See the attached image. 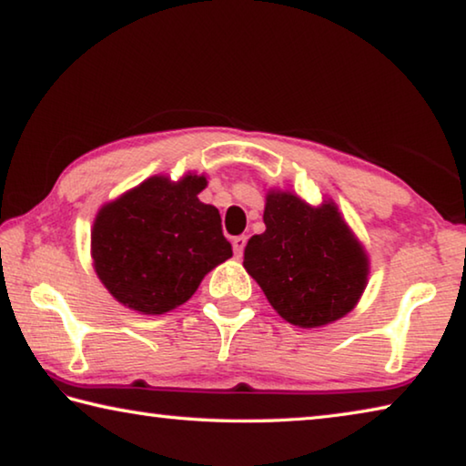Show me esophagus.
I'll use <instances>...</instances> for the list:
<instances>
[{"mask_svg":"<svg viewBox=\"0 0 466 466\" xmlns=\"http://www.w3.org/2000/svg\"><path fill=\"white\" fill-rule=\"evenodd\" d=\"M232 247H234V255L242 257V250H244V247H247V236H234Z\"/></svg>","mask_w":466,"mask_h":466,"instance_id":"obj_1","label":"esophagus"}]
</instances>
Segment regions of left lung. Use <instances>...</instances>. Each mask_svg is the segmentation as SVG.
<instances>
[{"label": "left lung", "instance_id": "1", "mask_svg": "<svg viewBox=\"0 0 466 466\" xmlns=\"http://www.w3.org/2000/svg\"><path fill=\"white\" fill-rule=\"evenodd\" d=\"M265 232L244 248V269L281 319L302 329L325 327L353 310L370 263L333 201L312 208L298 195L269 191Z\"/></svg>", "mask_w": 466, "mask_h": 466}]
</instances>
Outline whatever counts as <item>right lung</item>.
<instances>
[{
	"label": "right lung",
	"mask_w": 466,
	"mask_h": 466,
	"mask_svg": "<svg viewBox=\"0 0 466 466\" xmlns=\"http://www.w3.org/2000/svg\"><path fill=\"white\" fill-rule=\"evenodd\" d=\"M208 178L152 177L102 205L92 228L94 269L123 306L164 314L191 298L214 267L232 257L222 218L201 203Z\"/></svg>",
	"instance_id": "right-lung-1"
}]
</instances>
